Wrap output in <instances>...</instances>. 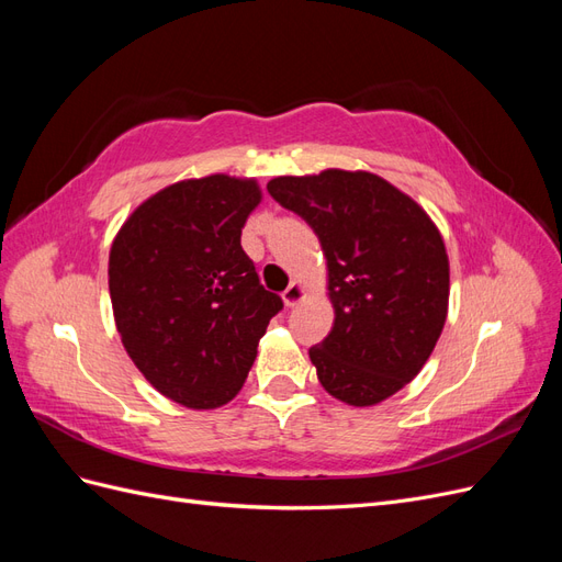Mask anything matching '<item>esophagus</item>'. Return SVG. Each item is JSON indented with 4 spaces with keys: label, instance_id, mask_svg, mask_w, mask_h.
<instances>
[{
    "label": "esophagus",
    "instance_id": "34e87169",
    "mask_svg": "<svg viewBox=\"0 0 562 562\" xmlns=\"http://www.w3.org/2000/svg\"><path fill=\"white\" fill-rule=\"evenodd\" d=\"M304 285L302 283H297V281H293L291 285L285 288V291L281 293V297H283V302H285V307H295L297 302H302L304 300Z\"/></svg>",
    "mask_w": 562,
    "mask_h": 562
}]
</instances>
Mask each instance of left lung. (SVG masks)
I'll list each match as a JSON object with an SVG mask.
<instances>
[{"label": "left lung", "mask_w": 562, "mask_h": 562, "mask_svg": "<svg viewBox=\"0 0 562 562\" xmlns=\"http://www.w3.org/2000/svg\"><path fill=\"white\" fill-rule=\"evenodd\" d=\"M267 192L318 236L335 323L310 349L330 396L375 405L411 382L448 316L446 244L417 203L380 176L323 171L269 180Z\"/></svg>", "instance_id": "left-lung-1"}]
</instances>
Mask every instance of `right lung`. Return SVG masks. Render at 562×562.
Listing matches in <instances>:
<instances>
[{"label":"right lung","mask_w":562,"mask_h":562,"mask_svg":"<svg viewBox=\"0 0 562 562\" xmlns=\"http://www.w3.org/2000/svg\"><path fill=\"white\" fill-rule=\"evenodd\" d=\"M260 199L255 180H182L135 209L112 244L116 330L145 380L184 407L211 411L239 394L283 310L241 248Z\"/></svg>","instance_id":"add662e5"}]
</instances>
